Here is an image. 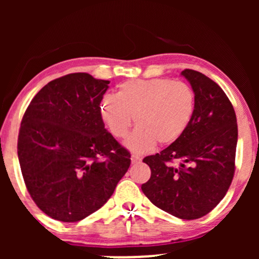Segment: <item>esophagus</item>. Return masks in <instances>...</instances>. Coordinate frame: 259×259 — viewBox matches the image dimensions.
<instances>
[{
	"label": "esophagus",
	"instance_id": "esophagus-1",
	"mask_svg": "<svg viewBox=\"0 0 259 259\" xmlns=\"http://www.w3.org/2000/svg\"><path fill=\"white\" fill-rule=\"evenodd\" d=\"M141 162V157L138 156V154H133L132 156V163L133 164H139Z\"/></svg>",
	"mask_w": 259,
	"mask_h": 259
}]
</instances>
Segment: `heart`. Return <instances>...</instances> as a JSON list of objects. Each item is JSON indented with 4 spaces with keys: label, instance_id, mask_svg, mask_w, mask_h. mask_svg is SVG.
Masks as SVG:
<instances>
[{
    "label": "heart",
    "instance_id": "1",
    "mask_svg": "<svg viewBox=\"0 0 259 259\" xmlns=\"http://www.w3.org/2000/svg\"><path fill=\"white\" fill-rule=\"evenodd\" d=\"M191 86L170 79H136L120 84L115 95H105L100 113L115 138H125L134 121L138 126L125 145L136 153L151 150L156 142L167 146L186 132L195 114Z\"/></svg>",
    "mask_w": 259,
    "mask_h": 259
}]
</instances>
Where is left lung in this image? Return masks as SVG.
<instances>
[{"label":"left lung","mask_w":259,"mask_h":259,"mask_svg":"<svg viewBox=\"0 0 259 259\" xmlns=\"http://www.w3.org/2000/svg\"><path fill=\"white\" fill-rule=\"evenodd\" d=\"M181 75L195 92L194 118L179 140L160 153L145 157L151 178L141 189L156 207L192 221L208 214L230 187L237 123L233 105L217 82L192 69Z\"/></svg>","instance_id":"1"}]
</instances>
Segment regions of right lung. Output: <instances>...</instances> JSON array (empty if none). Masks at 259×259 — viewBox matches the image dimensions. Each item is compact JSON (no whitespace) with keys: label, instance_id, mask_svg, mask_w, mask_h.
<instances>
[{"label":"right lung","instance_id":"obj_1","mask_svg":"<svg viewBox=\"0 0 259 259\" xmlns=\"http://www.w3.org/2000/svg\"><path fill=\"white\" fill-rule=\"evenodd\" d=\"M108 80L88 73L55 79L23 115L18 158L36 206L59 222L100 209L130 167V153L105 129L100 103Z\"/></svg>","mask_w":259,"mask_h":259}]
</instances>
